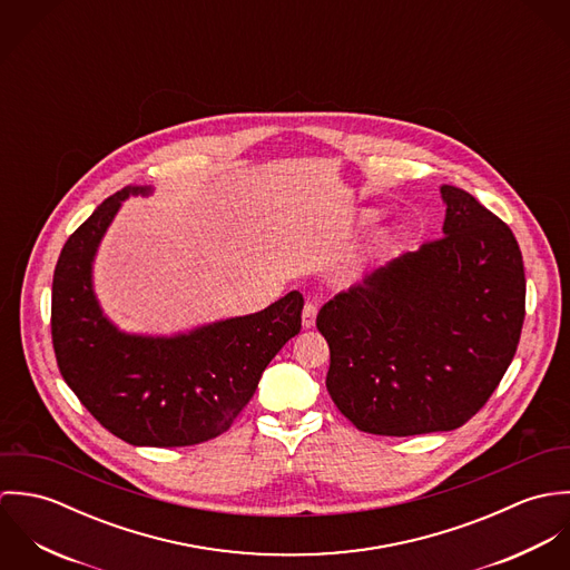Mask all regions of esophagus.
<instances>
[{"label": "esophagus", "mask_w": 570, "mask_h": 570, "mask_svg": "<svg viewBox=\"0 0 570 570\" xmlns=\"http://www.w3.org/2000/svg\"><path fill=\"white\" fill-rule=\"evenodd\" d=\"M316 316H318V307L314 303H307L303 307V326L312 328V326L316 325Z\"/></svg>", "instance_id": "34e87169"}]
</instances>
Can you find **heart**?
<instances>
[{
	"instance_id": "1",
	"label": "heart",
	"mask_w": 570,
	"mask_h": 570,
	"mask_svg": "<svg viewBox=\"0 0 570 570\" xmlns=\"http://www.w3.org/2000/svg\"><path fill=\"white\" fill-rule=\"evenodd\" d=\"M368 217H373V215H368Z\"/></svg>"
}]
</instances>
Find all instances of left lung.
<instances>
[{
  "label": "left lung",
  "instance_id": "obj_1",
  "mask_svg": "<svg viewBox=\"0 0 570 570\" xmlns=\"http://www.w3.org/2000/svg\"><path fill=\"white\" fill-rule=\"evenodd\" d=\"M441 197V239L391 258L318 312L326 391L362 432L461 428L515 355L527 294L518 242L468 190L443 184Z\"/></svg>",
  "mask_w": 570,
  "mask_h": 570
}]
</instances>
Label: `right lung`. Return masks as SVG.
I'll use <instances>...</instances> for the list:
<instances>
[{"instance_id":"1","label":"right lung","mask_w":570,"mask_h":570,"mask_svg":"<svg viewBox=\"0 0 570 570\" xmlns=\"http://www.w3.org/2000/svg\"><path fill=\"white\" fill-rule=\"evenodd\" d=\"M107 197L66 242L52 281V344L66 384L91 416L131 445L181 448L224 434L272 357L301 331L303 294L267 309L177 335H136L114 325L91 285L100 239L129 195Z\"/></svg>"}]
</instances>
